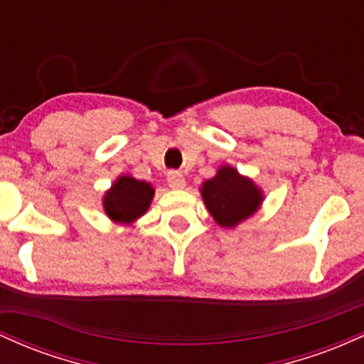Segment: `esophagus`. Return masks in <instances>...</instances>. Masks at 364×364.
Returning <instances> with one entry per match:
<instances>
[{
	"label": "esophagus",
	"mask_w": 364,
	"mask_h": 364,
	"mask_svg": "<svg viewBox=\"0 0 364 364\" xmlns=\"http://www.w3.org/2000/svg\"><path fill=\"white\" fill-rule=\"evenodd\" d=\"M168 185L173 188V190H183V188L186 186V179L181 173L173 171V173H169L168 176Z\"/></svg>",
	"instance_id": "obj_1"
}]
</instances>
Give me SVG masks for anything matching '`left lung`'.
<instances>
[{
    "label": "left lung",
    "instance_id": "8db88e82",
    "mask_svg": "<svg viewBox=\"0 0 364 364\" xmlns=\"http://www.w3.org/2000/svg\"><path fill=\"white\" fill-rule=\"evenodd\" d=\"M203 203L217 225L235 229L260 210L265 195L252 178L245 176L232 166L224 164L215 176L200 186Z\"/></svg>",
    "mask_w": 364,
    "mask_h": 364
}]
</instances>
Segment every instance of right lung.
<instances>
[{"label": "right lung", "instance_id": "add662e5", "mask_svg": "<svg viewBox=\"0 0 364 364\" xmlns=\"http://www.w3.org/2000/svg\"><path fill=\"white\" fill-rule=\"evenodd\" d=\"M156 190L147 181L121 174L102 196V208L112 223L132 225L147 214Z\"/></svg>", "mask_w": 364, "mask_h": 364}]
</instances>
